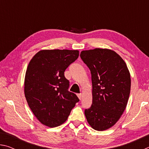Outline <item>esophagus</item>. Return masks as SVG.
Instances as JSON below:
<instances>
[{"mask_svg":"<svg viewBox=\"0 0 149 149\" xmlns=\"http://www.w3.org/2000/svg\"><path fill=\"white\" fill-rule=\"evenodd\" d=\"M77 96L78 97V98H79V99L81 100V97H82V95L81 94V93H79V94H77Z\"/></svg>","mask_w":149,"mask_h":149,"instance_id":"esophagus-1","label":"esophagus"}]
</instances>
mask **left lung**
Masks as SVG:
<instances>
[{
  "instance_id": "8db88e82",
  "label": "left lung",
  "mask_w": 149,
  "mask_h": 149,
  "mask_svg": "<svg viewBox=\"0 0 149 149\" xmlns=\"http://www.w3.org/2000/svg\"><path fill=\"white\" fill-rule=\"evenodd\" d=\"M81 58L91 74L92 105L85 109L89 124L97 131L112 127L124 112L130 97V74L122 57L114 50H83Z\"/></svg>"
}]
</instances>
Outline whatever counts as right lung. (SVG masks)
Instances as JSON below:
<instances>
[{"label": "right lung", "instance_id": "add662e5", "mask_svg": "<svg viewBox=\"0 0 149 149\" xmlns=\"http://www.w3.org/2000/svg\"><path fill=\"white\" fill-rule=\"evenodd\" d=\"M79 56L77 50H42L30 60L24 93L29 108L40 122L50 127L65 122L79 99L70 92L64 72Z\"/></svg>", "mask_w": 149, "mask_h": 149}]
</instances>
